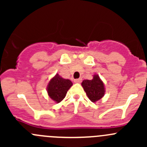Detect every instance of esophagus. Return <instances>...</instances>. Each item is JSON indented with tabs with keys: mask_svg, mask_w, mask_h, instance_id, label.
<instances>
[{
	"mask_svg": "<svg viewBox=\"0 0 147 147\" xmlns=\"http://www.w3.org/2000/svg\"><path fill=\"white\" fill-rule=\"evenodd\" d=\"M74 82L75 83H80L82 82V78H79V79H75V80H74Z\"/></svg>",
	"mask_w": 147,
	"mask_h": 147,
	"instance_id": "1",
	"label": "esophagus"
}]
</instances>
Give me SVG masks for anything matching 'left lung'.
I'll use <instances>...</instances> for the list:
<instances>
[{
    "label": "left lung",
    "mask_w": 147,
    "mask_h": 147,
    "mask_svg": "<svg viewBox=\"0 0 147 147\" xmlns=\"http://www.w3.org/2000/svg\"><path fill=\"white\" fill-rule=\"evenodd\" d=\"M82 86L88 98L92 102L98 101L105 95V85L98 75H94L92 80H83Z\"/></svg>",
    "instance_id": "left-lung-1"
}]
</instances>
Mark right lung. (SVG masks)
Returning <instances> with one entry per match:
<instances>
[{
	"instance_id": "right-lung-1",
	"label": "right lung",
	"mask_w": 147,
	"mask_h": 147,
	"mask_svg": "<svg viewBox=\"0 0 147 147\" xmlns=\"http://www.w3.org/2000/svg\"><path fill=\"white\" fill-rule=\"evenodd\" d=\"M72 85V82L69 80L64 79L58 74H56L48 83L47 94L53 101L59 103L65 98L68 90Z\"/></svg>"
}]
</instances>
